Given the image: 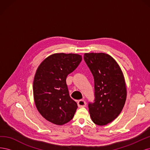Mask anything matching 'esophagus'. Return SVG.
<instances>
[{
  "label": "esophagus",
  "instance_id": "obj_1",
  "mask_svg": "<svg viewBox=\"0 0 150 150\" xmlns=\"http://www.w3.org/2000/svg\"><path fill=\"white\" fill-rule=\"evenodd\" d=\"M78 105L79 108H83L85 107L86 105V103L84 100H83V99H81V100L78 101Z\"/></svg>",
  "mask_w": 150,
  "mask_h": 150
}]
</instances>
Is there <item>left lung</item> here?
<instances>
[{
  "instance_id": "obj_1",
  "label": "left lung",
  "mask_w": 150,
  "mask_h": 150,
  "mask_svg": "<svg viewBox=\"0 0 150 150\" xmlns=\"http://www.w3.org/2000/svg\"><path fill=\"white\" fill-rule=\"evenodd\" d=\"M84 59L94 77V102L88 104L92 121L99 126L118 116L126 99L123 74L117 62L105 53H85Z\"/></svg>"
}]
</instances>
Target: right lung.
<instances>
[{
	"label": "right lung",
	"mask_w": 150,
	"mask_h": 150,
	"mask_svg": "<svg viewBox=\"0 0 150 150\" xmlns=\"http://www.w3.org/2000/svg\"><path fill=\"white\" fill-rule=\"evenodd\" d=\"M82 61L77 54L57 53L40 63L33 83L34 102L45 119L57 125L70 121L78 104L69 94L66 84L67 75L73 72Z\"/></svg>",
	"instance_id": "obj_1"
}]
</instances>
